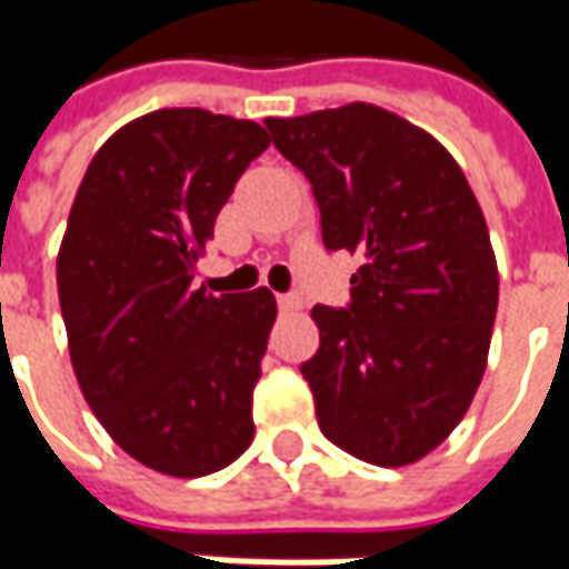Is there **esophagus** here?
Instances as JSON below:
<instances>
[{
  "instance_id": "34e87169",
  "label": "esophagus",
  "mask_w": 569,
  "mask_h": 569,
  "mask_svg": "<svg viewBox=\"0 0 569 569\" xmlns=\"http://www.w3.org/2000/svg\"><path fill=\"white\" fill-rule=\"evenodd\" d=\"M300 295H278V310L281 313H295V310H300Z\"/></svg>"
}]
</instances>
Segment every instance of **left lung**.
I'll list each match as a JSON object with an SVG mask.
<instances>
[{
    "mask_svg": "<svg viewBox=\"0 0 569 569\" xmlns=\"http://www.w3.org/2000/svg\"><path fill=\"white\" fill-rule=\"evenodd\" d=\"M307 177L326 250L361 256L345 307H313L300 363L319 430L373 466H408L462 421L491 348L497 262L443 144L373 103L266 120Z\"/></svg>",
    "mask_w": 569,
    "mask_h": 569,
    "instance_id": "obj_1",
    "label": "left lung"
}]
</instances>
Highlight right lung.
Returning <instances> with one entry per match:
<instances>
[{"instance_id": "obj_1", "label": "right lung", "mask_w": 569, "mask_h": 569, "mask_svg": "<svg viewBox=\"0 0 569 569\" xmlns=\"http://www.w3.org/2000/svg\"><path fill=\"white\" fill-rule=\"evenodd\" d=\"M259 122L199 107L139 117L88 167L56 262L78 386L132 459L173 478L230 466L252 443V389L274 297L208 295L196 262Z\"/></svg>"}]
</instances>
